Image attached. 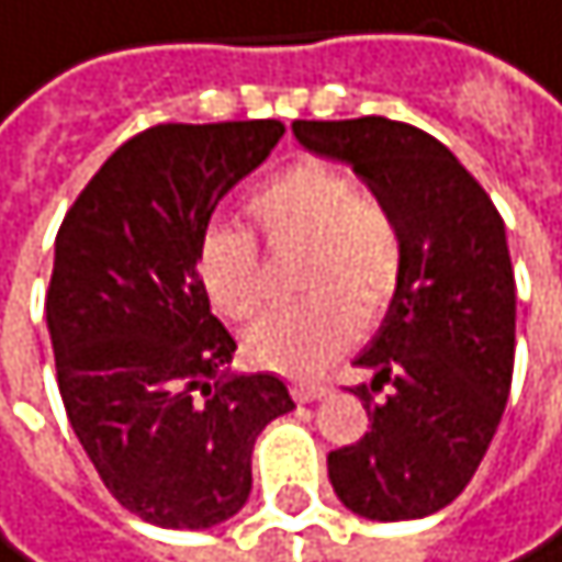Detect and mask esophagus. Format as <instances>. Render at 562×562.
Wrapping results in <instances>:
<instances>
[{"mask_svg": "<svg viewBox=\"0 0 562 562\" xmlns=\"http://www.w3.org/2000/svg\"><path fill=\"white\" fill-rule=\"evenodd\" d=\"M326 395H329V389H326V385H293V398H296L300 405L319 402V398H326Z\"/></svg>", "mask_w": 562, "mask_h": 562, "instance_id": "obj_1", "label": "esophagus"}]
</instances>
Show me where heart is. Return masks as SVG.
<instances>
[{"instance_id":"1","label":"heart","mask_w":562,"mask_h":562,"mask_svg":"<svg viewBox=\"0 0 562 562\" xmlns=\"http://www.w3.org/2000/svg\"><path fill=\"white\" fill-rule=\"evenodd\" d=\"M249 213L276 243H303L293 306L259 316L243 333V356L269 372L313 379L342 356L362 323L379 319L398 293L405 246L395 216L329 164L303 160L249 196ZM196 279L226 319L262 306L259 249L252 233L213 223L196 243Z\"/></svg>"}]
</instances>
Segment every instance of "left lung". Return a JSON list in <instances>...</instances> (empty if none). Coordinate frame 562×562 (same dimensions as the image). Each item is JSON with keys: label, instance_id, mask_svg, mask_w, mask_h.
<instances>
[{"label": "left lung", "instance_id": "8db88e82", "mask_svg": "<svg viewBox=\"0 0 562 562\" xmlns=\"http://www.w3.org/2000/svg\"><path fill=\"white\" fill-rule=\"evenodd\" d=\"M296 140L342 160L395 216L405 266L395 300L356 356L372 431L329 454L336 497L366 520H418L474 477L501 425L517 333L507 229L484 187L431 134L389 121H293ZM393 385L385 403L371 392Z\"/></svg>", "mask_w": 562, "mask_h": 562}]
</instances>
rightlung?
<instances>
[{
    "label": "right lung",
    "instance_id": "1",
    "mask_svg": "<svg viewBox=\"0 0 562 562\" xmlns=\"http://www.w3.org/2000/svg\"><path fill=\"white\" fill-rule=\"evenodd\" d=\"M283 134L279 121L147 127L55 239L45 323L65 415L111 497L154 527L239 514L259 431L296 408L276 375L229 372L236 342L196 279L216 203Z\"/></svg>",
    "mask_w": 562,
    "mask_h": 562
}]
</instances>
